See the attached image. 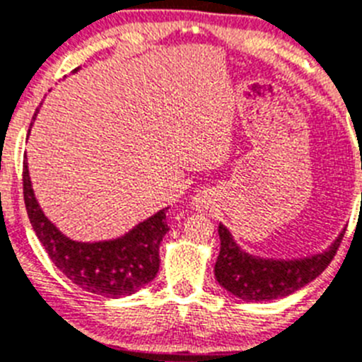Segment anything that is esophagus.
I'll use <instances>...</instances> for the list:
<instances>
[{
  "mask_svg": "<svg viewBox=\"0 0 362 362\" xmlns=\"http://www.w3.org/2000/svg\"><path fill=\"white\" fill-rule=\"evenodd\" d=\"M194 204H197L198 209H200V207H202V209H205V207L209 205V202H207V198H205V197H198L197 200H194Z\"/></svg>",
  "mask_w": 362,
  "mask_h": 362,
  "instance_id": "1",
  "label": "esophagus"
}]
</instances>
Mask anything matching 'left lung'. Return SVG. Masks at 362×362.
Instances as JSON below:
<instances>
[{
    "label": "left lung",
    "instance_id": "8db88e82",
    "mask_svg": "<svg viewBox=\"0 0 362 362\" xmlns=\"http://www.w3.org/2000/svg\"><path fill=\"white\" fill-rule=\"evenodd\" d=\"M220 254L214 276L226 291L245 301H270L285 298L317 278L334 259L343 234L323 254L298 262H274L252 258L234 243L233 236L223 226L218 227Z\"/></svg>",
    "mask_w": 362,
    "mask_h": 362
}]
</instances>
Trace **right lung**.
Listing matches in <instances>:
<instances>
[{
  "label": "right lung",
  "instance_id": "add662e5",
  "mask_svg": "<svg viewBox=\"0 0 362 362\" xmlns=\"http://www.w3.org/2000/svg\"><path fill=\"white\" fill-rule=\"evenodd\" d=\"M23 198L32 227L50 259L83 291L103 298H120L133 294L157 276L160 267L158 245L169 230L168 209L139 223L119 240L79 243L63 236L41 213L32 191L27 160H23Z\"/></svg>",
  "mask_w": 362,
  "mask_h": 362
}]
</instances>
